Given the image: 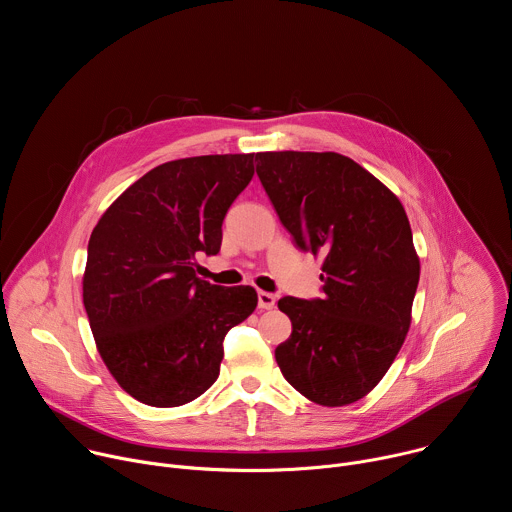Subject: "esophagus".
<instances>
[{
  "mask_svg": "<svg viewBox=\"0 0 512 512\" xmlns=\"http://www.w3.org/2000/svg\"><path fill=\"white\" fill-rule=\"evenodd\" d=\"M259 308L261 310H273L275 308V302L277 298L273 294H269V291H259Z\"/></svg>",
  "mask_w": 512,
  "mask_h": 512,
  "instance_id": "obj_1",
  "label": "esophagus"
}]
</instances>
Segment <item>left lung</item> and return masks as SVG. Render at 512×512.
<instances>
[{
	"label": "left lung",
	"mask_w": 512,
	"mask_h": 512,
	"mask_svg": "<svg viewBox=\"0 0 512 512\" xmlns=\"http://www.w3.org/2000/svg\"><path fill=\"white\" fill-rule=\"evenodd\" d=\"M257 176L296 245L322 257V300L281 298L285 381L324 407L369 395L411 326L419 257L401 200L336 152H261Z\"/></svg>",
	"instance_id": "left-lung-1"
}]
</instances>
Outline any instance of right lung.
Segmentation results:
<instances>
[{
  "label": "right lung",
  "mask_w": 512,
  "mask_h": 512,
  "mask_svg": "<svg viewBox=\"0 0 512 512\" xmlns=\"http://www.w3.org/2000/svg\"><path fill=\"white\" fill-rule=\"evenodd\" d=\"M255 154L156 166L99 218L89 239L83 304L105 367L139 403L180 407L218 379L227 332L257 308L251 285L196 275L216 255L223 218L255 174Z\"/></svg>",
  "instance_id": "obj_1"
}]
</instances>
